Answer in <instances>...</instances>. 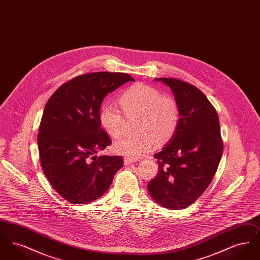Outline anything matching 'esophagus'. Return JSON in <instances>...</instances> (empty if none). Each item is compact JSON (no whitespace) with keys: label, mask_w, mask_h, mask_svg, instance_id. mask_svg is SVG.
<instances>
[{"label":"esophagus","mask_w":260,"mask_h":260,"mask_svg":"<svg viewBox=\"0 0 260 260\" xmlns=\"http://www.w3.org/2000/svg\"><path fill=\"white\" fill-rule=\"evenodd\" d=\"M135 161H136L135 159H132V158H128V157L124 158V165H129V164H133V162H135Z\"/></svg>","instance_id":"34e87169"}]
</instances>
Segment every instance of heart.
Wrapping results in <instances>:
<instances>
[{
	"label": "heart",
	"mask_w": 260,
	"mask_h": 260,
	"mask_svg": "<svg viewBox=\"0 0 260 260\" xmlns=\"http://www.w3.org/2000/svg\"><path fill=\"white\" fill-rule=\"evenodd\" d=\"M119 104L126 118L137 117L134 136H122L114 143V150L132 159L146 155L155 141L170 140L179 124V108L174 99L144 84H136L119 98ZM100 122L105 131L118 137L124 128V117L111 103L104 104L100 111Z\"/></svg>",
	"instance_id": "b5f03b06"
}]
</instances>
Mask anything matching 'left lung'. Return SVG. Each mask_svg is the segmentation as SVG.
<instances>
[{"mask_svg": "<svg viewBox=\"0 0 260 260\" xmlns=\"http://www.w3.org/2000/svg\"><path fill=\"white\" fill-rule=\"evenodd\" d=\"M172 89L179 108V124L173 137L154 157L159 173L148 191L170 210L184 209L206 191L223 152L217 112L198 87L175 78H158Z\"/></svg>", "mask_w": 260, "mask_h": 260, "instance_id": "1", "label": "left lung"}]
</instances>
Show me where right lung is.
<instances>
[{
	"mask_svg": "<svg viewBox=\"0 0 260 260\" xmlns=\"http://www.w3.org/2000/svg\"><path fill=\"white\" fill-rule=\"evenodd\" d=\"M135 79L125 73L94 72L77 76L48 100L39 126L41 166L53 189L72 204L100 198L123 167L121 156L95 154L111 144L101 128L104 98Z\"/></svg>",
	"mask_w": 260,
	"mask_h": 260,
	"instance_id": "right-lung-1",
	"label": "right lung"
}]
</instances>
